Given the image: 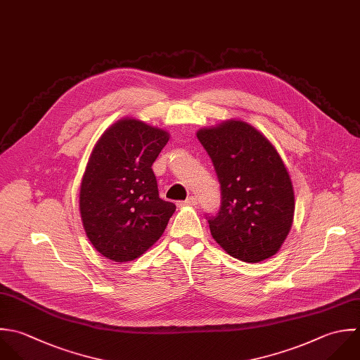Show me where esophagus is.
I'll list each match as a JSON object with an SVG mask.
<instances>
[{
  "label": "esophagus",
  "instance_id": "1",
  "mask_svg": "<svg viewBox=\"0 0 360 360\" xmlns=\"http://www.w3.org/2000/svg\"><path fill=\"white\" fill-rule=\"evenodd\" d=\"M178 205H179V206H196V205H198V199H196L195 196H189L186 200L179 202Z\"/></svg>",
  "mask_w": 360,
  "mask_h": 360
}]
</instances>
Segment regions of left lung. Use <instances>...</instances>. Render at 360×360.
Listing matches in <instances>:
<instances>
[{
    "label": "left lung",
    "mask_w": 360,
    "mask_h": 360,
    "mask_svg": "<svg viewBox=\"0 0 360 360\" xmlns=\"http://www.w3.org/2000/svg\"><path fill=\"white\" fill-rule=\"evenodd\" d=\"M196 136L221 191L217 214H206L213 238L243 262L271 258L286 240L295 214L293 185L276 148L241 120L200 129Z\"/></svg>",
    "instance_id": "left-lung-1"
}]
</instances>
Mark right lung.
Here are the masks:
<instances>
[{
  "label": "right lung",
  "mask_w": 360,
  "mask_h": 360,
  "mask_svg": "<svg viewBox=\"0 0 360 360\" xmlns=\"http://www.w3.org/2000/svg\"><path fill=\"white\" fill-rule=\"evenodd\" d=\"M168 140L165 130L127 117L112 124L91 153L79 191L81 220L94 248L110 261L143 255L176 209L160 198L151 168Z\"/></svg>",
  "instance_id": "right-lung-1"
}]
</instances>
